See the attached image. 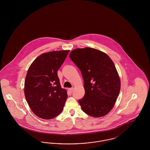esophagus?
Here are the masks:
<instances>
[{"label":"esophagus","instance_id":"esophagus-1","mask_svg":"<svg viewBox=\"0 0 150 150\" xmlns=\"http://www.w3.org/2000/svg\"><path fill=\"white\" fill-rule=\"evenodd\" d=\"M73 90H74V88H70V89H68L69 92H70V93H72V92H73Z\"/></svg>","mask_w":150,"mask_h":150}]
</instances>
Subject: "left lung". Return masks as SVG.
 <instances>
[{"label": "left lung", "mask_w": 150, "mask_h": 150, "mask_svg": "<svg viewBox=\"0 0 150 150\" xmlns=\"http://www.w3.org/2000/svg\"><path fill=\"white\" fill-rule=\"evenodd\" d=\"M72 61L84 79L85 95L79 100L82 110L94 117L112 109L120 90V79L112 59L100 50L86 47L72 50Z\"/></svg>", "instance_id": "8db88e82"}]
</instances>
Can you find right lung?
Wrapping results in <instances>:
<instances>
[{
	"mask_svg": "<svg viewBox=\"0 0 150 150\" xmlns=\"http://www.w3.org/2000/svg\"><path fill=\"white\" fill-rule=\"evenodd\" d=\"M69 51L44 53L29 67L25 80V96L30 109L40 118L53 119L64 109L67 94L61 88L57 71Z\"/></svg>",
	"mask_w": 150,
	"mask_h": 150,
	"instance_id": "add662e5",
	"label": "right lung"
}]
</instances>
